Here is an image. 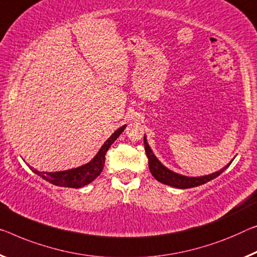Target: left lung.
<instances>
[{"label":"left lung","mask_w":257,"mask_h":257,"mask_svg":"<svg viewBox=\"0 0 257 257\" xmlns=\"http://www.w3.org/2000/svg\"><path fill=\"white\" fill-rule=\"evenodd\" d=\"M144 144H145V151L146 154H147L148 157V165H149V170H151L152 175L154 176V178L156 180H159L160 183L169 185V186L176 187V188H191V187H196L200 186V185L206 184L208 181L212 180L216 177H218L220 173L224 172L225 170L228 168V165L231 163H228L226 167H224L222 170L217 171L215 173H211V175L208 176H202V177H186V176H181L178 175V173L171 171L168 168H165L161 162L156 159V156L154 155V153L152 152L151 147L147 144V140H146V137L144 138Z\"/></svg>","instance_id":"8db88e82"}]
</instances>
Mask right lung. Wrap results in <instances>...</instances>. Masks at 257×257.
Segmentation results:
<instances>
[{"mask_svg":"<svg viewBox=\"0 0 257 257\" xmlns=\"http://www.w3.org/2000/svg\"><path fill=\"white\" fill-rule=\"evenodd\" d=\"M126 125L121 126L112 133V136L106 140L103 146H102L100 151L95 155V157L89 162V163L81 165V167L65 170V171H58V172H40L38 170L31 168L33 170L34 173H37L38 176H40L47 181H49L50 184L56 185V186L62 187H71V188H80L84 187L86 185L96 178L97 176H100L104 167V161H105V154L108 152L110 146L113 144L118 137L120 136L121 132L124 131Z\"/></svg>","mask_w":257,"mask_h":257,"instance_id":"right-lung-1","label":"right lung"}]
</instances>
